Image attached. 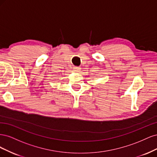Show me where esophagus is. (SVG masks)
<instances>
[{"instance_id":"1","label":"esophagus","mask_w":157,"mask_h":157,"mask_svg":"<svg viewBox=\"0 0 157 157\" xmlns=\"http://www.w3.org/2000/svg\"><path fill=\"white\" fill-rule=\"evenodd\" d=\"M73 69H74L73 71H75V73H78V72H80V69L78 67H74Z\"/></svg>"}]
</instances>
